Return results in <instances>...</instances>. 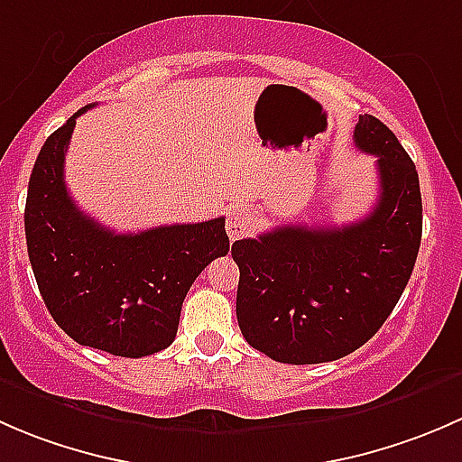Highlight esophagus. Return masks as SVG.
Masks as SVG:
<instances>
[{
  "instance_id": "34e87169",
  "label": "esophagus",
  "mask_w": 462,
  "mask_h": 462,
  "mask_svg": "<svg viewBox=\"0 0 462 462\" xmlns=\"http://www.w3.org/2000/svg\"><path fill=\"white\" fill-rule=\"evenodd\" d=\"M250 227H253V217H250L248 209L232 208L230 212H227L226 230H227V236H230L232 241H236V239H241L244 235H248Z\"/></svg>"
}]
</instances>
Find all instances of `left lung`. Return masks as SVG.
Here are the masks:
<instances>
[{"mask_svg": "<svg viewBox=\"0 0 462 462\" xmlns=\"http://www.w3.org/2000/svg\"><path fill=\"white\" fill-rule=\"evenodd\" d=\"M356 147L377 156L374 212L342 227L279 226L232 244L236 319L245 342L283 365L357 351L398 304L422 236L418 171L395 134L365 114Z\"/></svg>", "mask_w": 462, "mask_h": 462, "instance_id": "8db88e82", "label": "left lung"}]
</instances>
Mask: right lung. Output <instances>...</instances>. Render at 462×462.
<instances>
[{"mask_svg":"<svg viewBox=\"0 0 462 462\" xmlns=\"http://www.w3.org/2000/svg\"><path fill=\"white\" fill-rule=\"evenodd\" d=\"M87 109L37 153L24 209L26 248L42 300L69 337L111 356L144 357L174 342L189 286L230 250L226 218L118 235L78 209L64 183V156Z\"/></svg>","mask_w":462,"mask_h":462,"instance_id":"1","label":"right lung"}]
</instances>
